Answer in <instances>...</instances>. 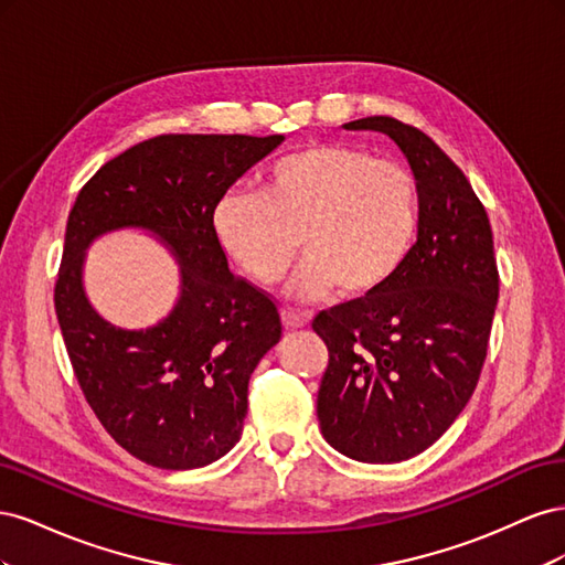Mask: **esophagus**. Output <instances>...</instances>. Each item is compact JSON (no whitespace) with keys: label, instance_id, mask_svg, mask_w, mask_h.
<instances>
[{"label":"esophagus","instance_id":"1","mask_svg":"<svg viewBox=\"0 0 565 565\" xmlns=\"http://www.w3.org/2000/svg\"><path fill=\"white\" fill-rule=\"evenodd\" d=\"M282 322H285V328L297 330V328H303V324L309 322V313L289 309V306H287V309H282Z\"/></svg>","mask_w":565,"mask_h":565}]
</instances>
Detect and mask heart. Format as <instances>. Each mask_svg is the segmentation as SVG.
<instances>
[{
    "mask_svg": "<svg viewBox=\"0 0 565 565\" xmlns=\"http://www.w3.org/2000/svg\"><path fill=\"white\" fill-rule=\"evenodd\" d=\"M417 226L413 174L344 143L287 152L268 164L262 193L228 188L212 207L218 247L254 280H276L299 243L303 256L287 282L297 299L334 285L351 297L374 292L401 268Z\"/></svg>",
    "mask_w": 565,
    "mask_h": 565,
    "instance_id": "heart-1",
    "label": "heart"
}]
</instances>
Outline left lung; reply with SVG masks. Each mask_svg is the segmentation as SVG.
<instances>
[{"label":"left lung","instance_id":"obj_1","mask_svg":"<svg viewBox=\"0 0 565 565\" xmlns=\"http://www.w3.org/2000/svg\"><path fill=\"white\" fill-rule=\"evenodd\" d=\"M344 127L382 131L405 152L417 179L419 231L382 287L313 318L328 347L318 422L341 455L391 465L434 446L469 403L500 273L486 207L429 136L386 115Z\"/></svg>","mask_w":565,"mask_h":565}]
</instances>
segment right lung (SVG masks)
Instances as JSON below:
<instances>
[{"label":"right lung","mask_w":565,"mask_h":565,"mask_svg":"<svg viewBox=\"0 0 565 565\" xmlns=\"http://www.w3.org/2000/svg\"><path fill=\"white\" fill-rule=\"evenodd\" d=\"M282 134H162L106 162L67 216L54 289L79 388L104 429L136 459L167 471L212 465L243 434L247 384L282 322L264 289L233 276L212 233V207ZM146 227L182 264L173 313L119 331L81 287L83 252L115 227Z\"/></svg>","instance_id":"obj_1"}]
</instances>
